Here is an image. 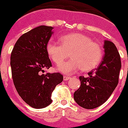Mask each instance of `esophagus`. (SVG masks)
Masks as SVG:
<instances>
[{
  "mask_svg": "<svg viewBox=\"0 0 128 128\" xmlns=\"http://www.w3.org/2000/svg\"><path fill=\"white\" fill-rule=\"evenodd\" d=\"M70 78V77L67 76H63V80H65V81H66V80H68Z\"/></svg>",
  "mask_w": 128,
  "mask_h": 128,
  "instance_id": "esophagus-1",
  "label": "esophagus"
}]
</instances>
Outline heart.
Masks as SVG:
<instances>
[{"mask_svg": "<svg viewBox=\"0 0 128 128\" xmlns=\"http://www.w3.org/2000/svg\"><path fill=\"white\" fill-rule=\"evenodd\" d=\"M61 44L49 40L46 44L47 54L56 65L63 63L69 56L72 58L63 63L58 70L65 74H72L81 68L90 71L97 67L102 58V49L98 43L83 34L72 33L61 36Z\"/></svg>", "mask_w": 128, "mask_h": 128, "instance_id": "heart-1", "label": "heart"}]
</instances>
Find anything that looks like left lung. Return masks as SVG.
<instances>
[{"label": "left lung", "instance_id": "obj_1", "mask_svg": "<svg viewBox=\"0 0 128 128\" xmlns=\"http://www.w3.org/2000/svg\"><path fill=\"white\" fill-rule=\"evenodd\" d=\"M104 55L98 68L80 76V88L74 94L77 103L82 107L92 109L107 100L117 87L122 67L121 58L113 42L104 40Z\"/></svg>", "mask_w": 128, "mask_h": 128}]
</instances>
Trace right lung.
Returning a JSON list of instances; mask_svg holds the SVG:
<instances>
[{
    "label": "right lung",
    "mask_w": 128,
    "mask_h": 128,
    "mask_svg": "<svg viewBox=\"0 0 128 128\" xmlns=\"http://www.w3.org/2000/svg\"><path fill=\"white\" fill-rule=\"evenodd\" d=\"M52 29L40 26L24 34L10 54L14 86L22 99L35 108H44L51 103L52 92L63 80L60 73L43 74L52 67L46 44Z\"/></svg>",
    "instance_id": "1"
}]
</instances>
